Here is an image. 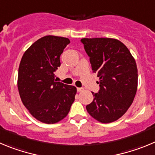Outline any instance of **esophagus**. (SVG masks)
Returning <instances> with one entry per match:
<instances>
[{
	"instance_id": "esophagus-1",
	"label": "esophagus",
	"mask_w": 155,
	"mask_h": 155,
	"mask_svg": "<svg viewBox=\"0 0 155 155\" xmlns=\"http://www.w3.org/2000/svg\"><path fill=\"white\" fill-rule=\"evenodd\" d=\"M83 90H84V89H83V88H81V87H78V88H77V91H78V92L83 91Z\"/></svg>"
}]
</instances>
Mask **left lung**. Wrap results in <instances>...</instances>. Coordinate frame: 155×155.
Segmentation results:
<instances>
[{"instance_id": "8db88e82", "label": "left lung", "mask_w": 155, "mask_h": 155, "mask_svg": "<svg viewBox=\"0 0 155 155\" xmlns=\"http://www.w3.org/2000/svg\"><path fill=\"white\" fill-rule=\"evenodd\" d=\"M100 90L86 106L94 119L107 124L120 118L132 104L137 89V68L124 44L114 38H82Z\"/></svg>"}]
</instances>
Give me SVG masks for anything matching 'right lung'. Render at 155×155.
<instances>
[{
	"label": "right lung",
	"instance_id": "1",
	"mask_svg": "<svg viewBox=\"0 0 155 155\" xmlns=\"http://www.w3.org/2000/svg\"><path fill=\"white\" fill-rule=\"evenodd\" d=\"M69 38L47 35L33 43L24 53L18 69V88L24 106L38 120L55 124L67 116L76 88L55 80L60 55Z\"/></svg>",
	"mask_w": 155,
	"mask_h": 155
}]
</instances>
